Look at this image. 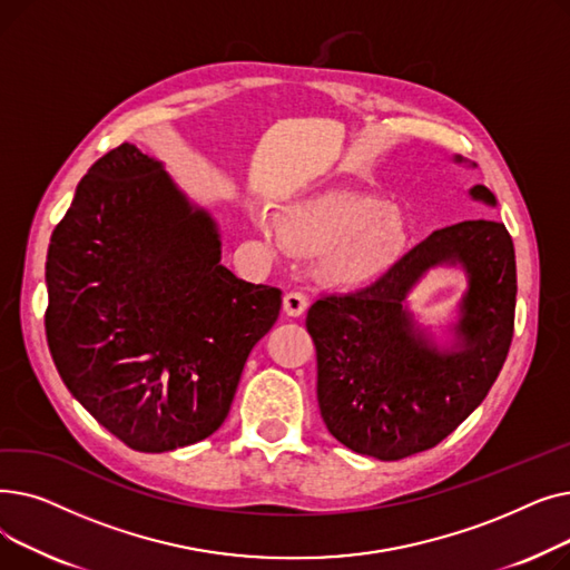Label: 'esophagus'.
<instances>
[{"instance_id": "34e87169", "label": "esophagus", "mask_w": 570, "mask_h": 570, "mask_svg": "<svg viewBox=\"0 0 570 570\" xmlns=\"http://www.w3.org/2000/svg\"><path fill=\"white\" fill-rule=\"evenodd\" d=\"M309 307V297L303 291H291L284 295V312L288 316H303Z\"/></svg>"}]
</instances>
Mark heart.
Masks as SVG:
<instances>
[{
    "label": "heart",
    "mask_w": 570,
    "mask_h": 570,
    "mask_svg": "<svg viewBox=\"0 0 570 570\" xmlns=\"http://www.w3.org/2000/svg\"><path fill=\"white\" fill-rule=\"evenodd\" d=\"M254 228L297 254L323 252V269L340 284L383 277L409 249L411 222L404 209L370 194L318 191L279 209L277 224L252 215Z\"/></svg>",
    "instance_id": "1"
}]
</instances>
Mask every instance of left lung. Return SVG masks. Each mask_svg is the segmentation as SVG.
<instances>
[{
  "label": "left lung",
  "instance_id": "obj_1",
  "mask_svg": "<svg viewBox=\"0 0 570 570\" xmlns=\"http://www.w3.org/2000/svg\"><path fill=\"white\" fill-rule=\"evenodd\" d=\"M469 196L497 207L483 185ZM434 266H460L468 277L459 321L449 326L452 342L443 347L407 307L410 291ZM515 295L511 235L501 222L469 219L434 230L374 284L318 297L307 331L327 432L353 453L383 462L434 448L497 381L513 340Z\"/></svg>",
  "mask_w": 570,
  "mask_h": 570
}]
</instances>
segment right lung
Here are the masks:
<instances>
[{
	"label": "right lung",
	"instance_id": "right-lung-1",
	"mask_svg": "<svg viewBox=\"0 0 570 570\" xmlns=\"http://www.w3.org/2000/svg\"><path fill=\"white\" fill-rule=\"evenodd\" d=\"M46 337L69 393L119 441L166 453L222 428L282 291L222 265V233L166 166L122 142L50 237Z\"/></svg>",
	"mask_w": 570,
	"mask_h": 570
}]
</instances>
